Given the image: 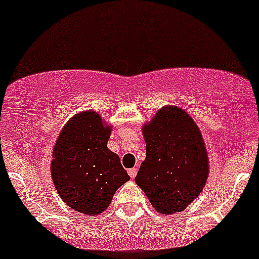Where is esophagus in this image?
<instances>
[{
  "label": "esophagus",
  "instance_id": "esophagus-1",
  "mask_svg": "<svg viewBox=\"0 0 259 259\" xmlns=\"http://www.w3.org/2000/svg\"><path fill=\"white\" fill-rule=\"evenodd\" d=\"M127 173H129V177H130V178L134 179L135 177H137L138 170H137V168H132V169H129V170H127Z\"/></svg>",
  "mask_w": 259,
  "mask_h": 259
}]
</instances>
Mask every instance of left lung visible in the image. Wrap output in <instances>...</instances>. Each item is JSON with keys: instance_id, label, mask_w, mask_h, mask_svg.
<instances>
[{"instance_id": "8db88e82", "label": "left lung", "mask_w": 259, "mask_h": 259, "mask_svg": "<svg viewBox=\"0 0 259 259\" xmlns=\"http://www.w3.org/2000/svg\"><path fill=\"white\" fill-rule=\"evenodd\" d=\"M143 134L146 159L135 183L160 213L184 210L200 194L209 171L199 127L180 108L164 106Z\"/></svg>"}]
</instances>
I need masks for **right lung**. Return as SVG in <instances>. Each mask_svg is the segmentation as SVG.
<instances>
[{"label": "right lung", "mask_w": 259, "mask_h": 259, "mask_svg": "<svg viewBox=\"0 0 259 259\" xmlns=\"http://www.w3.org/2000/svg\"><path fill=\"white\" fill-rule=\"evenodd\" d=\"M110 127L98 113L75 115L52 151L51 177L61 199L86 215L108 208L117 188L130 179L119 155L108 149Z\"/></svg>", "instance_id": "obj_1"}]
</instances>
